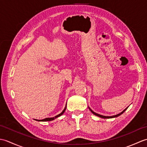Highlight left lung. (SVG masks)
I'll list each match as a JSON object with an SVG mask.
<instances>
[{
	"instance_id": "obj_1",
	"label": "left lung",
	"mask_w": 147,
	"mask_h": 147,
	"mask_svg": "<svg viewBox=\"0 0 147 147\" xmlns=\"http://www.w3.org/2000/svg\"><path fill=\"white\" fill-rule=\"evenodd\" d=\"M127 108L126 109H124V110L122 112H121V113H119V114H117V115H112V116H104V115H100V114H96V113H95V112H93L91 109H90V110L91 111V112H92V113L93 114H95V115H97V116H98V117H102V118H104V119H108V118H113V117H118L119 115H120L121 114H122L123 113V112L125 111L126 109H127Z\"/></svg>"
}]
</instances>
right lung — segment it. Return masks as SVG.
<instances>
[{"label":"right lung","instance_id":"right-lung-1","mask_svg":"<svg viewBox=\"0 0 147 147\" xmlns=\"http://www.w3.org/2000/svg\"><path fill=\"white\" fill-rule=\"evenodd\" d=\"M65 109H66V106H65V107L64 108V109L63 110V111H62L61 114H58L57 115H56V116H55V117H54L45 118V119H42V120H36V119H35V120H36V121H52V120L55 119H56L57 117H59V116H61V115L63 114V113H64V112H65Z\"/></svg>","mask_w":147,"mask_h":147}]
</instances>
